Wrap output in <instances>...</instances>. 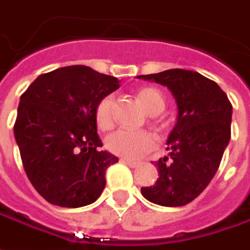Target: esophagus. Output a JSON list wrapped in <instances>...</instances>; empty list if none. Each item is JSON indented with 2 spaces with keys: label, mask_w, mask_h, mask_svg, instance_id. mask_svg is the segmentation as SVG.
Wrapping results in <instances>:
<instances>
[{
  "label": "esophagus",
  "mask_w": 250,
  "mask_h": 250,
  "mask_svg": "<svg viewBox=\"0 0 250 250\" xmlns=\"http://www.w3.org/2000/svg\"><path fill=\"white\" fill-rule=\"evenodd\" d=\"M121 163L126 164V166H129L130 168H136V167H139V166H140L139 163L132 162V160H126V159H121Z\"/></svg>",
  "instance_id": "obj_1"
}]
</instances>
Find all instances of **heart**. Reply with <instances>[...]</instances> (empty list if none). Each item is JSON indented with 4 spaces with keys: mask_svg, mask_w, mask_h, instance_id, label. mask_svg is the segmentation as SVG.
Here are the masks:
<instances>
[{
    "mask_svg": "<svg viewBox=\"0 0 250 250\" xmlns=\"http://www.w3.org/2000/svg\"><path fill=\"white\" fill-rule=\"evenodd\" d=\"M139 100L148 113L157 114L164 109L162 93L152 87H144L139 91ZM95 122L100 129H110L113 125V97L106 95L95 107ZM157 145L156 136L148 130L117 129L105 140L106 149L116 156L126 160H139Z\"/></svg>",
    "mask_w": 250,
    "mask_h": 250,
    "instance_id": "1",
    "label": "heart"
}]
</instances>
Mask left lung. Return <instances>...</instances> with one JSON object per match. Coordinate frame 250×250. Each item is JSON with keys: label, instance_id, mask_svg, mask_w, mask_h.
Instances as JSON below:
<instances>
[{"label": "left lung", "instance_id": "left-lung-1", "mask_svg": "<svg viewBox=\"0 0 250 250\" xmlns=\"http://www.w3.org/2000/svg\"><path fill=\"white\" fill-rule=\"evenodd\" d=\"M137 78L168 87L178 105V121L167 141L169 156L156 162L159 179L141 194L160 206H185L218 171L229 144L233 107L218 84L199 72L173 68Z\"/></svg>", "mask_w": 250, "mask_h": 250}]
</instances>
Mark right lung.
Instances as JSON below:
<instances>
[{"label": "right lung", "mask_w": 250, "mask_h": 250, "mask_svg": "<svg viewBox=\"0 0 250 250\" xmlns=\"http://www.w3.org/2000/svg\"><path fill=\"white\" fill-rule=\"evenodd\" d=\"M120 81L86 65L42 74L20 98L15 139L32 186L52 205L82 207L105 188L118 157L102 146L95 107Z\"/></svg>", "instance_id": "1"}]
</instances>
